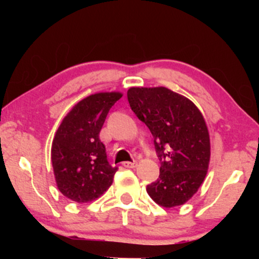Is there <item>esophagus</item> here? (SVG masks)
I'll list each match as a JSON object with an SVG mask.
<instances>
[{"label": "esophagus", "mask_w": 259, "mask_h": 259, "mask_svg": "<svg viewBox=\"0 0 259 259\" xmlns=\"http://www.w3.org/2000/svg\"><path fill=\"white\" fill-rule=\"evenodd\" d=\"M122 166L127 168H134L137 166V161H123Z\"/></svg>", "instance_id": "1"}]
</instances>
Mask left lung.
<instances>
[{"mask_svg":"<svg viewBox=\"0 0 259 259\" xmlns=\"http://www.w3.org/2000/svg\"><path fill=\"white\" fill-rule=\"evenodd\" d=\"M127 99L151 131L160 161V175L147 186V193L164 207L185 204L204 182L210 161L203 115L192 101L165 87H132Z\"/></svg>","mask_w":259,"mask_h":259,"instance_id":"obj_1","label":"left lung"}]
</instances>
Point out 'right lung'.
Listing matches in <instances>:
<instances>
[{
	"label": "right lung",
	"mask_w": 259,
	"mask_h": 259,
	"mask_svg": "<svg viewBox=\"0 0 259 259\" xmlns=\"http://www.w3.org/2000/svg\"><path fill=\"white\" fill-rule=\"evenodd\" d=\"M120 93H98L74 106L65 116L52 145L55 180L63 196L87 203L112 185L116 166L109 164L99 133Z\"/></svg>",
	"instance_id": "1"
}]
</instances>
